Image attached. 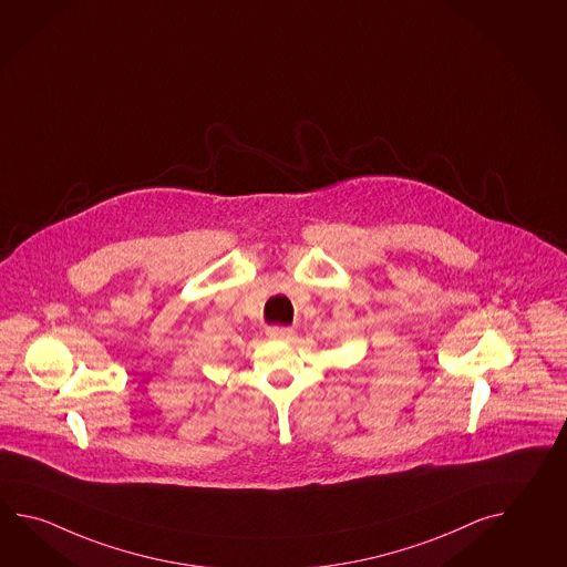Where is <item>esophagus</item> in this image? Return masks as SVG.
Masks as SVG:
<instances>
[{
  "instance_id": "1",
  "label": "esophagus",
  "mask_w": 567,
  "mask_h": 567,
  "mask_svg": "<svg viewBox=\"0 0 567 567\" xmlns=\"http://www.w3.org/2000/svg\"><path fill=\"white\" fill-rule=\"evenodd\" d=\"M266 336L270 337V339H280V341H285V339H290V337L295 336V329H292V327L275 324V327H268V329H266Z\"/></svg>"
}]
</instances>
